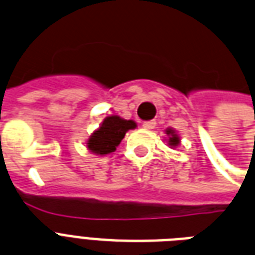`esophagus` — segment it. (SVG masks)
<instances>
[{
  "mask_svg": "<svg viewBox=\"0 0 255 255\" xmlns=\"http://www.w3.org/2000/svg\"><path fill=\"white\" fill-rule=\"evenodd\" d=\"M142 126H143V129H146V130L154 129V128H155V121H145V122H143V124H142Z\"/></svg>",
  "mask_w": 255,
  "mask_h": 255,
  "instance_id": "obj_1",
  "label": "esophagus"
}]
</instances>
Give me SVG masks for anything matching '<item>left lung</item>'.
Wrapping results in <instances>:
<instances>
[{"label": "left lung", "mask_w": 255, "mask_h": 255, "mask_svg": "<svg viewBox=\"0 0 255 255\" xmlns=\"http://www.w3.org/2000/svg\"><path fill=\"white\" fill-rule=\"evenodd\" d=\"M166 134H167V135H170V138H169V145H170V146H178L179 138H178V135H177V134H174V130L167 129Z\"/></svg>", "instance_id": "8db88e82"}]
</instances>
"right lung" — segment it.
<instances>
[{"mask_svg": "<svg viewBox=\"0 0 255 255\" xmlns=\"http://www.w3.org/2000/svg\"><path fill=\"white\" fill-rule=\"evenodd\" d=\"M135 122L131 120H122L117 116L105 118L98 130L90 135L88 141V149L96 154H109L116 150L128 130L134 129Z\"/></svg>", "mask_w": 255, "mask_h": 255, "instance_id": "1", "label": "right lung"}]
</instances>
